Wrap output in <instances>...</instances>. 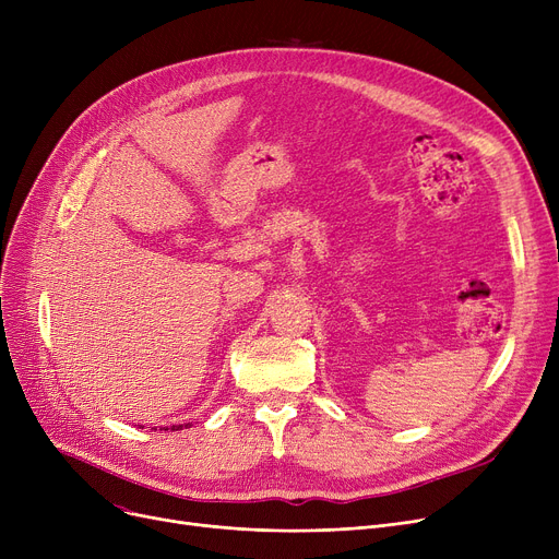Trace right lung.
Returning <instances> with one entry per match:
<instances>
[{
    "mask_svg": "<svg viewBox=\"0 0 559 559\" xmlns=\"http://www.w3.org/2000/svg\"><path fill=\"white\" fill-rule=\"evenodd\" d=\"M188 426H190V424H188ZM181 428H183V426H171V430H181ZM165 430H169V428H165Z\"/></svg>",
    "mask_w": 559,
    "mask_h": 559,
    "instance_id": "add662e5",
    "label": "right lung"
}]
</instances>
